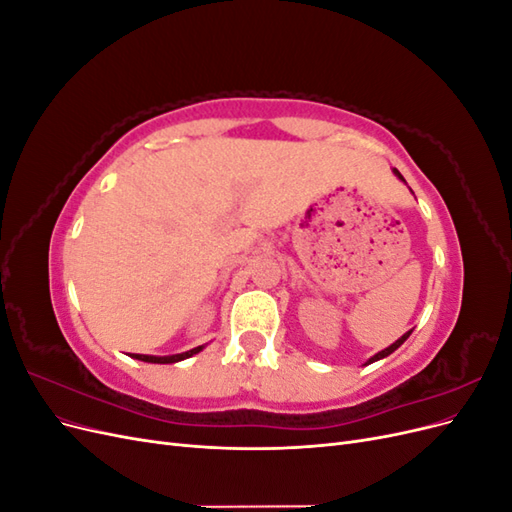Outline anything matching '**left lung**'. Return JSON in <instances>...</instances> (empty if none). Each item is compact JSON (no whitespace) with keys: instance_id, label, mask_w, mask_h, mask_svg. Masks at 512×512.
Returning a JSON list of instances; mask_svg holds the SVG:
<instances>
[{"instance_id":"left-lung-1","label":"left lung","mask_w":512,"mask_h":512,"mask_svg":"<svg viewBox=\"0 0 512 512\" xmlns=\"http://www.w3.org/2000/svg\"><path fill=\"white\" fill-rule=\"evenodd\" d=\"M393 173H395V175H397V177H399V179H401V181H406V179H404V177H401V173H399V170H397V168H395V170H393ZM410 333H412V331H408V333H404V335H401V337H399V339H397V342H395V344H391V346H389V348H384V350H382V352H378V354H374V356H371V359H369V361H367V365H369V363H374V361H380V359H384V356H389V354H393V352H395V350H397V348H399V346H401V344H404V342H406V339H408V337H410Z\"/></svg>"}]
</instances>
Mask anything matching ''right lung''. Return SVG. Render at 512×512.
Here are the masks:
<instances>
[{"mask_svg":"<svg viewBox=\"0 0 512 512\" xmlns=\"http://www.w3.org/2000/svg\"><path fill=\"white\" fill-rule=\"evenodd\" d=\"M203 348H205V346H196V348H192V350H188V352L170 354V356H153V354H130V356H132V359L145 361V363H162V365H166V363H177V361H183V359H190V356L198 354Z\"/></svg>","mask_w":512,"mask_h":512,"instance_id":"right-lung-1","label":"right lung"}]
</instances>
